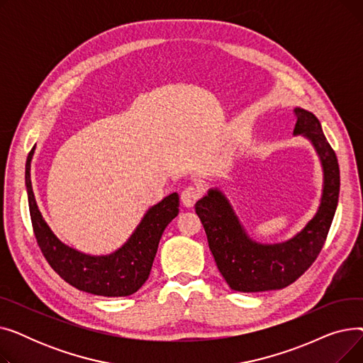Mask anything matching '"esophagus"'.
Here are the masks:
<instances>
[{"label":"esophagus","instance_id":"34e87169","mask_svg":"<svg viewBox=\"0 0 363 363\" xmlns=\"http://www.w3.org/2000/svg\"><path fill=\"white\" fill-rule=\"evenodd\" d=\"M200 189L196 186H186L181 193V201L185 207H193L196 201L200 199Z\"/></svg>","mask_w":363,"mask_h":363}]
</instances>
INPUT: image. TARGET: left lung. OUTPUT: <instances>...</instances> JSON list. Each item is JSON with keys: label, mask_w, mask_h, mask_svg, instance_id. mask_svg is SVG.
Wrapping results in <instances>:
<instances>
[{"label": "left lung", "mask_w": 363, "mask_h": 363, "mask_svg": "<svg viewBox=\"0 0 363 363\" xmlns=\"http://www.w3.org/2000/svg\"><path fill=\"white\" fill-rule=\"evenodd\" d=\"M293 135L311 141L320 160L323 184L315 216L293 238L263 244L255 241L219 188H211L196 203L218 269L235 291L257 293L281 290L293 284L315 262L328 235L340 193L337 156L313 113L296 107Z\"/></svg>", "instance_id": "obj_1"}]
</instances>
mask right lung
<instances>
[{
	"label": "right lung",
	"mask_w": 363,
	"mask_h": 363,
	"mask_svg": "<svg viewBox=\"0 0 363 363\" xmlns=\"http://www.w3.org/2000/svg\"><path fill=\"white\" fill-rule=\"evenodd\" d=\"M33 152L35 147L29 152L25 170L29 212L38 245L51 268L74 289L89 294L125 297L138 291L148 279L164 228L179 213L178 193L151 206L135 231L116 252L91 256L60 241L43 218L30 181Z\"/></svg>",
	"instance_id": "obj_1"
}]
</instances>
